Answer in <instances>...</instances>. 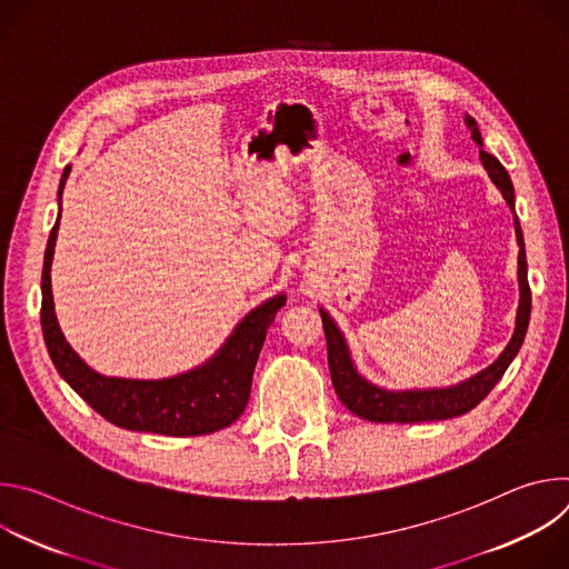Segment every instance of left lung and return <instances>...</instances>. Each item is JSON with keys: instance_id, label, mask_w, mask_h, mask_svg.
<instances>
[{"instance_id": "obj_1", "label": "left lung", "mask_w": 569, "mask_h": 569, "mask_svg": "<svg viewBox=\"0 0 569 569\" xmlns=\"http://www.w3.org/2000/svg\"><path fill=\"white\" fill-rule=\"evenodd\" d=\"M468 128L472 130V139L481 146V134L475 123V119L466 117ZM481 164L489 171L496 187L502 191L507 204L513 209V184L507 173V169L500 164L498 157L491 152L479 150ZM516 236H518V281H520V306H518V319H516V333L509 342V347L502 351V356L481 373L472 376L470 380L448 387V389H428V391H385L376 385L367 382L358 376L353 369V362L349 358L347 342L342 333L338 331L336 321L329 317L327 310L321 312V327L323 336H327V351H329V369L331 380L336 387L338 398L345 402V408L351 410L356 417L373 421V423H423V421H446L461 417L470 412L472 408L491 393V389L500 382L513 358L518 356L527 327L531 317V288L527 281V254H525V238L520 229V220L516 216Z\"/></svg>"}]
</instances>
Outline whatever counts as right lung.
<instances>
[{
	"mask_svg": "<svg viewBox=\"0 0 569 569\" xmlns=\"http://www.w3.org/2000/svg\"><path fill=\"white\" fill-rule=\"evenodd\" d=\"M69 167L62 173L60 191ZM60 220V213H58ZM58 220L49 233L42 266V336L58 373L106 421L167 437H200L231 426L250 400L252 373L283 295L268 299L238 323L220 353L196 371L167 380H123L92 371L64 342L53 312L51 259Z\"/></svg>",
	"mask_w": 569,
	"mask_h": 569,
	"instance_id": "add662e5",
	"label": "right lung"
}]
</instances>
